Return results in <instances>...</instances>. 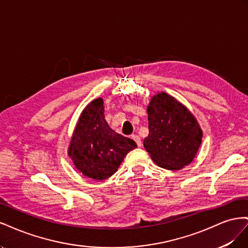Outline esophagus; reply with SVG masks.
I'll list each match as a JSON object with an SVG mask.
<instances>
[{
    "instance_id": "obj_1",
    "label": "esophagus",
    "mask_w": 248,
    "mask_h": 248,
    "mask_svg": "<svg viewBox=\"0 0 248 248\" xmlns=\"http://www.w3.org/2000/svg\"><path fill=\"white\" fill-rule=\"evenodd\" d=\"M131 138H132L134 140H136L137 145H138L139 147L141 146V140H140V138L139 136H136V134H133V136H131Z\"/></svg>"
}]
</instances>
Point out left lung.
Returning <instances> with one entry per match:
<instances>
[{
  "label": "left lung",
  "mask_w": 248,
  "mask_h": 248,
  "mask_svg": "<svg viewBox=\"0 0 248 248\" xmlns=\"http://www.w3.org/2000/svg\"><path fill=\"white\" fill-rule=\"evenodd\" d=\"M147 111L149 134L144 140V147L153 161L170 170L189 164L202 137L190 111L167 93L153 96Z\"/></svg>",
  "instance_id": "left-lung-1"
}]
</instances>
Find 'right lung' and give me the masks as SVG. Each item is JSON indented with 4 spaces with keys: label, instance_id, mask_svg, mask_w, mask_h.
I'll return each mask as SVG.
<instances>
[{
    "label": "right lung",
    "instance_id": "obj_1",
    "mask_svg": "<svg viewBox=\"0 0 248 248\" xmlns=\"http://www.w3.org/2000/svg\"><path fill=\"white\" fill-rule=\"evenodd\" d=\"M103 100L95 99L82 110L74 130L68 155L78 170L95 180L114 175L136 141L109 128L104 119Z\"/></svg>",
    "mask_w": 248,
    "mask_h": 248
}]
</instances>
